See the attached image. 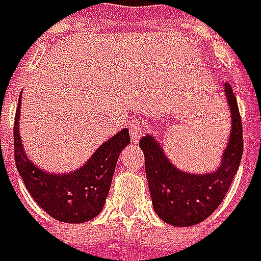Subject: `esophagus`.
Wrapping results in <instances>:
<instances>
[{
    "instance_id": "34e87169",
    "label": "esophagus",
    "mask_w": 261,
    "mask_h": 261,
    "mask_svg": "<svg viewBox=\"0 0 261 261\" xmlns=\"http://www.w3.org/2000/svg\"><path fill=\"white\" fill-rule=\"evenodd\" d=\"M142 131H143V125L140 121L133 119L130 122V136L133 142H139V139L142 137Z\"/></svg>"
}]
</instances>
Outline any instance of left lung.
<instances>
[{"label":"left lung","instance_id":"left-lung-1","mask_svg":"<svg viewBox=\"0 0 261 261\" xmlns=\"http://www.w3.org/2000/svg\"><path fill=\"white\" fill-rule=\"evenodd\" d=\"M225 99L230 107L231 127L219 166L213 172L193 174L177 168L162 143L145 134L139 142L145 154V174L157 216L174 227H192L207 219L222 202L243 154L242 121L237 99L227 83Z\"/></svg>","mask_w":261,"mask_h":261}]
</instances>
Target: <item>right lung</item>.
Segmentation results:
<instances>
[{
  "instance_id": "1",
  "label": "right lung",
  "mask_w": 261,
  "mask_h": 261,
  "mask_svg": "<svg viewBox=\"0 0 261 261\" xmlns=\"http://www.w3.org/2000/svg\"><path fill=\"white\" fill-rule=\"evenodd\" d=\"M21 96L15 116V162L28 193L39 207L60 222L83 224L98 216L106 204L116 162L121 151L130 143L128 130L124 128L90 155L79 169L68 174H54L36 166L27 155L21 134Z\"/></svg>"
}]
</instances>
